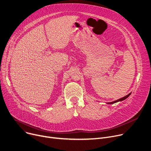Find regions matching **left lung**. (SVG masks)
<instances>
[{
    "label": "left lung",
    "mask_w": 151,
    "mask_h": 151,
    "mask_svg": "<svg viewBox=\"0 0 151 151\" xmlns=\"http://www.w3.org/2000/svg\"><path fill=\"white\" fill-rule=\"evenodd\" d=\"M131 93H129L128 95H127V96H124V97H122V98H121V99H118V100H117L112 101V102H109V103H108V104H113V103H117V102H118V101H123V100H125L126 99H127V97H128L131 95Z\"/></svg>",
    "instance_id": "8db88e82"
}]
</instances>
